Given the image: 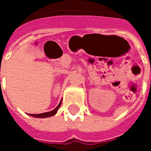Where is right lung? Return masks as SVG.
Wrapping results in <instances>:
<instances>
[{"label":"right lung","instance_id":"add662e5","mask_svg":"<svg viewBox=\"0 0 151 151\" xmlns=\"http://www.w3.org/2000/svg\"><path fill=\"white\" fill-rule=\"evenodd\" d=\"M61 102H62V100L60 102V104H58V106H57L55 109H53L52 111H48V112H44V113H40V114H30V116L33 117H36V118H45V117L52 116H54V115H56V113L57 112V110H58L60 107Z\"/></svg>","mask_w":151,"mask_h":151}]
</instances>
